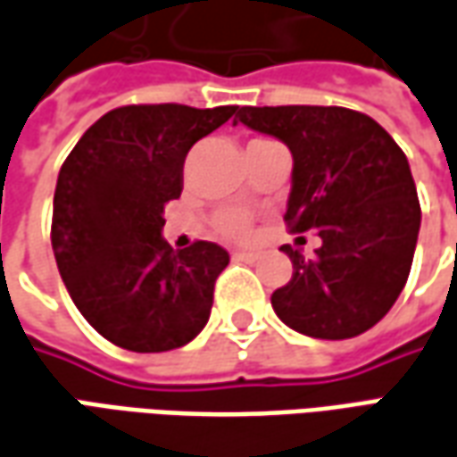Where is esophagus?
I'll list each match as a JSON object with an SVG mask.
<instances>
[{"label":"esophagus","instance_id":"obj_1","mask_svg":"<svg viewBox=\"0 0 457 457\" xmlns=\"http://www.w3.org/2000/svg\"><path fill=\"white\" fill-rule=\"evenodd\" d=\"M232 257L240 260V262H254V260H257V253H253V250H237V253H232Z\"/></svg>","mask_w":457,"mask_h":457}]
</instances>
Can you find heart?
<instances>
[{"instance_id": "heart-1", "label": "heart", "mask_w": 457, "mask_h": 457, "mask_svg": "<svg viewBox=\"0 0 457 457\" xmlns=\"http://www.w3.org/2000/svg\"><path fill=\"white\" fill-rule=\"evenodd\" d=\"M253 215L242 207H222L212 217L215 232L228 237V240H247L253 235Z\"/></svg>"}]
</instances>
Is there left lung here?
Returning <instances> with one entry per match:
<instances>
[{"label":"left lung","instance_id":"obj_1","mask_svg":"<svg viewBox=\"0 0 457 457\" xmlns=\"http://www.w3.org/2000/svg\"><path fill=\"white\" fill-rule=\"evenodd\" d=\"M237 122L290 147L285 222L322 240L315 257L282 245L293 278L272 293L278 318L320 340L370 330L408 282L420 229L405 152L372 117L347 107H237Z\"/></svg>","mask_w":457,"mask_h":457}]
</instances>
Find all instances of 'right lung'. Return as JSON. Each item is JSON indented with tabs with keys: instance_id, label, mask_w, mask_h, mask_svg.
I'll return each instance as SVG.
<instances>
[{
	"instance_id": "1",
	"label": "right lung",
	"mask_w": 457,
	"mask_h": 457,
	"mask_svg": "<svg viewBox=\"0 0 457 457\" xmlns=\"http://www.w3.org/2000/svg\"><path fill=\"white\" fill-rule=\"evenodd\" d=\"M235 112L232 104L117 107L62 164L52 210L54 260L77 310L114 345L164 353L187 345L207 325L228 250L204 240L172 250L162 215L182 192L189 147Z\"/></svg>"
}]
</instances>
